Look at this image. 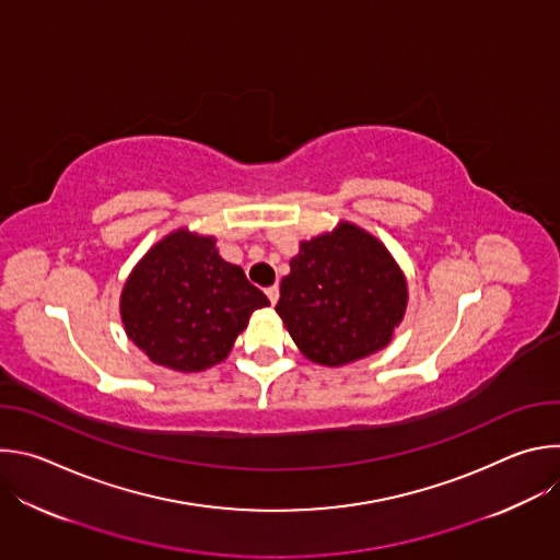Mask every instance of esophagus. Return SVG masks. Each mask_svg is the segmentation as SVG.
<instances>
[{
  "mask_svg": "<svg viewBox=\"0 0 560 560\" xmlns=\"http://www.w3.org/2000/svg\"><path fill=\"white\" fill-rule=\"evenodd\" d=\"M266 294H268L270 303L275 305V303L279 301V285H270V288H266Z\"/></svg>",
  "mask_w": 560,
  "mask_h": 560,
  "instance_id": "esophagus-1",
  "label": "esophagus"
}]
</instances>
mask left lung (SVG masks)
<instances>
[{
    "label": "left lung",
    "mask_w": 560,
    "mask_h": 560,
    "mask_svg": "<svg viewBox=\"0 0 560 560\" xmlns=\"http://www.w3.org/2000/svg\"><path fill=\"white\" fill-rule=\"evenodd\" d=\"M408 285L389 253L352 223L303 242L281 279L277 314L314 363L343 365L389 343Z\"/></svg>",
    "instance_id": "1"
}]
</instances>
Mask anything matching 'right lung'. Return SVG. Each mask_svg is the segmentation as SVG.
Here are the masks:
<instances>
[{
	"mask_svg": "<svg viewBox=\"0 0 560 560\" xmlns=\"http://www.w3.org/2000/svg\"><path fill=\"white\" fill-rule=\"evenodd\" d=\"M270 305L212 236L168 234L132 270L121 294L130 341L150 361L199 372L223 361L255 310Z\"/></svg>",
	"mask_w": 560,
	"mask_h": 560,
	"instance_id": "right-lung-1",
	"label": "right lung"
}]
</instances>
